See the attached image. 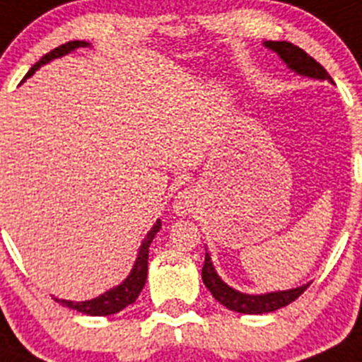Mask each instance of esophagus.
Segmentation results:
<instances>
[{"instance_id": "obj_1", "label": "esophagus", "mask_w": 362, "mask_h": 362, "mask_svg": "<svg viewBox=\"0 0 362 362\" xmlns=\"http://www.w3.org/2000/svg\"><path fill=\"white\" fill-rule=\"evenodd\" d=\"M173 209L177 214H189L193 211V198L189 197L187 191H184V193H180L175 198Z\"/></svg>"}]
</instances>
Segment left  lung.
<instances>
[{
  "label": "left lung",
  "instance_id": "1",
  "mask_svg": "<svg viewBox=\"0 0 362 362\" xmlns=\"http://www.w3.org/2000/svg\"><path fill=\"white\" fill-rule=\"evenodd\" d=\"M263 45L274 54H278V57L286 64V68L298 74V76L315 81H330L332 83V77L328 76V71L314 57H310L307 52L301 50L296 45L288 43V41H265ZM202 279H204V285L209 288L211 294L218 303H221L229 310L240 312V314H267V312L278 310V308L286 307L288 303L298 299L303 292L307 291V286L310 285V283H305V285L288 288V291L267 292V294H245V292H240L229 286L218 276L216 269L211 262L209 252H205Z\"/></svg>",
  "mask_w": 362,
  "mask_h": 362
}]
</instances>
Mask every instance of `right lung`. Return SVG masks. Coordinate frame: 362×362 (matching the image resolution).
<instances>
[{
	"mask_svg": "<svg viewBox=\"0 0 362 362\" xmlns=\"http://www.w3.org/2000/svg\"><path fill=\"white\" fill-rule=\"evenodd\" d=\"M90 47V43L86 41H68V43L61 45V47L54 48L50 54H47L45 57L39 59V63H35L34 66L28 70V74L25 76V79H28L30 76H34L35 71L39 68L43 66V64L50 63L54 59H59L63 55L70 54V52L77 50V48H84ZM23 79V81H25ZM162 221L157 220V223L151 227L146 238L142 240V245L139 247V254H136V259L133 263L132 272L128 274V278L124 281L120 283V285L113 286L110 291H106L104 294L97 296L93 299H88V301H68V299H57L55 301L61 303L63 307L71 308V310H77L81 314H88V315H112L117 314V312L124 310L128 305L135 303V299L139 298L141 291L144 288L146 285V278H148V256H149V245H151L153 238L155 234L160 230Z\"/></svg>",
	"mask_w": 362,
	"mask_h": 362,
	"instance_id": "right-lung-1",
	"label": "right lung"
}]
</instances>
